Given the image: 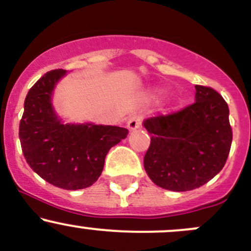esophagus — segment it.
Masks as SVG:
<instances>
[{"instance_id":"esophagus-1","label":"esophagus","mask_w":251,"mask_h":251,"mask_svg":"<svg viewBox=\"0 0 251 251\" xmlns=\"http://www.w3.org/2000/svg\"><path fill=\"white\" fill-rule=\"evenodd\" d=\"M141 123H143V117L139 115L131 116L128 120V128L129 130H135V129L140 128Z\"/></svg>"}]
</instances>
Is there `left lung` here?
<instances>
[{"label": "left lung", "instance_id": "obj_1", "mask_svg": "<svg viewBox=\"0 0 251 251\" xmlns=\"http://www.w3.org/2000/svg\"><path fill=\"white\" fill-rule=\"evenodd\" d=\"M228 105L211 87L196 86V101L144 122L151 143L144 157L147 175L170 191L201 187L221 172L232 144Z\"/></svg>", "mask_w": 251, "mask_h": 251}]
</instances>
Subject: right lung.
Returning <instances> with one entry per match:
<instances>
[{
  "instance_id": "obj_1",
  "label": "right lung",
  "mask_w": 251,
  "mask_h": 251,
  "mask_svg": "<svg viewBox=\"0 0 251 251\" xmlns=\"http://www.w3.org/2000/svg\"><path fill=\"white\" fill-rule=\"evenodd\" d=\"M65 70H51L30 88L20 120L19 139L31 169L64 190L92 186L104 169L108 150L128 135L115 126L63 125L54 113L50 95Z\"/></svg>"
}]
</instances>
